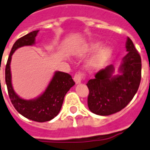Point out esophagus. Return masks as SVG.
Masks as SVG:
<instances>
[{
  "instance_id": "obj_1",
  "label": "esophagus",
  "mask_w": 150,
  "mask_h": 150,
  "mask_svg": "<svg viewBox=\"0 0 150 150\" xmlns=\"http://www.w3.org/2000/svg\"><path fill=\"white\" fill-rule=\"evenodd\" d=\"M84 74H82L81 72H77L75 73V76H74V81H75V84H80L81 82V81L84 79Z\"/></svg>"
}]
</instances>
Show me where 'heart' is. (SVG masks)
Segmentation results:
<instances>
[{
	"label": "heart",
	"mask_w": 150,
	"mask_h": 150,
	"mask_svg": "<svg viewBox=\"0 0 150 150\" xmlns=\"http://www.w3.org/2000/svg\"><path fill=\"white\" fill-rule=\"evenodd\" d=\"M100 47V42H92L87 45L82 50L80 51L81 55L94 51ZM112 55V50L109 47H103L99 49L88 62V67L91 69H97L102 67L110 58Z\"/></svg>",
	"instance_id": "obj_1"
}]
</instances>
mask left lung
I'll return each instance as SVG.
<instances>
[{
    "label": "left lung",
    "mask_w": 150,
    "mask_h": 150,
    "mask_svg": "<svg viewBox=\"0 0 150 150\" xmlns=\"http://www.w3.org/2000/svg\"><path fill=\"white\" fill-rule=\"evenodd\" d=\"M127 53L122 59L119 74L113 75L112 65L99 71L88 81V108L99 115H109L121 111L136 94L141 79V58L129 38L126 41Z\"/></svg>",
    "instance_id": "obj_1"
}]
</instances>
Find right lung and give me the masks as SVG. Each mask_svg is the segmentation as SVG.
<instances>
[{
	"mask_svg": "<svg viewBox=\"0 0 150 150\" xmlns=\"http://www.w3.org/2000/svg\"><path fill=\"white\" fill-rule=\"evenodd\" d=\"M38 32L39 30H36L30 32L14 43L6 65L5 81L9 97L16 111L30 120L44 122L51 120L58 115L66 93L75 85V81L69 74L56 71L46 90L37 98L24 100L16 93L11 81L10 62L12 55L18 48L35 44Z\"/></svg>",
	"mask_w": 150,
	"mask_h": 150,
	"instance_id": "add662e5",
	"label": "right lung"
}]
</instances>
